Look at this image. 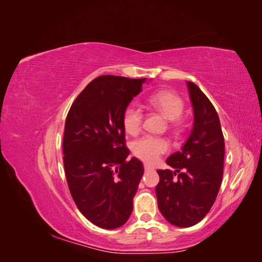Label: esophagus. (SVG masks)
<instances>
[{"mask_svg": "<svg viewBox=\"0 0 262 262\" xmlns=\"http://www.w3.org/2000/svg\"><path fill=\"white\" fill-rule=\"evenodd\" d=\"M144 169H145V171H153V170H154V167H152V166H149V165L145 164V165H144Z\"/></svg>", "mask_w": 262, "mask_h": 262, "instance_id": "obj_1", "label": "esophagus"}]
</instances>
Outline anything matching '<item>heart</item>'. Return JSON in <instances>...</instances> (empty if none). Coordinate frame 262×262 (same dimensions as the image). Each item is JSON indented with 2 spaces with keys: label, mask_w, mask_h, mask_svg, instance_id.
Listing matches in <instances>:
<instances>
[{
  "label": "heart",
  "mask_w": 262,
  "mask_h": 262,
  "mask_svg": "<svg viewBox=\"0 0 262 262\" xmlns=\"http://www.w3.org/2000/svg\"><path fill=\"white\" fill-rule=\"evenodd\" d=\"M148 104L156 108L169 119V123L173 129L179 128V117L184 113L185 102L178 94L171 91H157L149 95ZM143 110L138 104H129L122 115V124L126 133L137 134L143 124ZM168 150L167 141L154 136H144L132 143V152L140 160L153 164Z\"/></svg>",
  "instance_id": "1"
}]
</instances>
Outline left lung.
I'll return each instance as SVG.
<instances>
[{
    "instance_id": "obj_1",
    "label": "left lung",
    "mask_w": 262,
    "mask_h": 262,
    "mask_svg": "<svg viewBox=\"0 0 262 262\" xmlns=\"http://www.w3.org/2000/svg\"><path fill=\"white\" fill-rule=\"evenodd\" d=\"M187 84L193 107V128L180 152L166 160L175 170H157L160 182L155 188L158 209L178 227L195 225L209 213L223 178L225 154L215 108L194 83Z\"/></svg>"
}]
</instances>
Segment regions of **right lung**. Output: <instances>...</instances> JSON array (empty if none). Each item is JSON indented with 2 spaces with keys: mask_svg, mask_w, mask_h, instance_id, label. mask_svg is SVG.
I'll list each match as a JSON object with an SVG mask.
<instances>
[{
  "mask_svg": "<svg viewBox=\"0 0 262 262\" xmlns=\"http://www.w3.org/2000/svg\"><path fill=\"white\" fill-rule=\"evenodd\" d=\"M146 78L102 75L78 95L67 116L63 164L71 195L93 224L122 226L144 173L138 158L126 160L122 115Z\"/></svg>",
  "mask_w": 262,
  "mask_h": 262,
  "instance_id": "1",
  "label": "right lung"
}]
</instances>
